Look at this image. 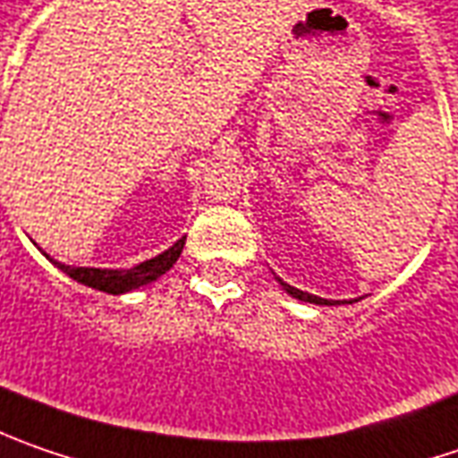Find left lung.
<instances>
[{
    "label": "left lung",
    "mask_w": 458,
    "mask_h": 458,
    "mask_svg": "<svg viewBox=\"0 0 458 458\" xmlns=\"http://www.w3.org/2000/svg\"><path fill=\"white\" fill-rule=\"evenodd\" d=\"M279 284L287 289L292 297H297V300H302V302H315V305H333L330 300H323V297H315V294H308V292H302V289L289 287V284H284L282 279H279Z\"/></svg>",
    "instance_id": "1"
}]
</instances>
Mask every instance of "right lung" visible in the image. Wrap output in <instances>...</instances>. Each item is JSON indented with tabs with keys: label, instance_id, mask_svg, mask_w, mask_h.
<instances>
[{
	"label": "right lung",
	"instance_id": "obj_1",
	"mask_svg": "<svg viewBox=\"0 0 458 458\" xmlns=\"http://www.w3.org/2000/svg\"><path fill=\"white\" fill-rule=\"evenodd\" d=\"M184 241H187V238L176 241V243H174L169 250H164L161 256H156V259H150V261H143V264H138V267L132 268H123V271H117V268H71L66 267V264H58V261H53V264L61 268V271H66L71 279H76L79 284H87V287L107 292V294H123V292H130V289L150 284V282H156L161 274H166V271L176 264L179 253L184 249Z\"/></svg>",
	"mask_w": 458,
	"mask_h": 458
}]
</instances>
